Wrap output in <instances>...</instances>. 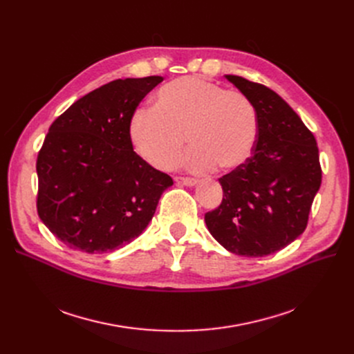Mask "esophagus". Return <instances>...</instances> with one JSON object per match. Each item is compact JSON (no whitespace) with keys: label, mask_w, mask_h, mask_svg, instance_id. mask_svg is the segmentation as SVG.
<instances>
[{"label":"esophagus","mask_w":354,"mask_h":354,"mask_svg":"<svg viewBox=\"0 0 354 354\" xmlns=\"http://www.w3.org/2000/svg\"><path fill=\"white\" fill-rule=\"evenodd\" d=\"M175 180L180 185H185V187H194V185L198 182L196 179L194 178H185V176H176Z\"/></svg>","instance_id":"34e87169"}]
</instances>
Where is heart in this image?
Listing matches in <instances>:
<instances>
[{
  "instance_id": "b5f03b06",
  "label": "heart",
  "mask_w": 354,
  "mask_h": 354,
  "mask_svg": "<svg viewBox=\"0 0 354 354\" xmlns=\"http://www.w3.org/2000/svg\"><path fill=\"white\" fill-rule=\"evenodd\" d=\"M127 130L135 152L156 169H169L179 159L187 135L192 145L185 158L189 169L207 172L218 165L230 171L250 159L258 115L244 93L179 77L158 90L153 107L135 109Z\"/></svg>"
}]
</instances>
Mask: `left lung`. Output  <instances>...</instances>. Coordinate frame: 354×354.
Returning a JSON list of instances; mask_svg holds the SVG:
<instances>
[{
  "instance_id": "8db88e82",
  "label": "left lung",
  "mask_w": 354,
  "mask_h": 354,
  "mask_svg": "<svg viewBox=\"0 0 354 354\" xmlns=\"http://www.w3.org/2000/svg\"><path fill=\"white\" fill-rule=\"evenodd\" d=\"M225 77L254 103L258 138L250 159L219 178L224 196L205 214V224L230 252L264 257L304 232L322 185L319 147L275 91L241 76Z\"/></svg>"
}]
</instances>
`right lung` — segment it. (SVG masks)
Returning <instances> with one entry per match:
<instances>
[{"mask_svg": "<svg viewBox=\"0 0 354 354\" xmlns=\"http://www.w3.org/2000/svg\"><path fill=\"white\" fill-rule=\"evenodd\" d=\"M163 79H119L90 91L55 119L37 156V212L67 247L120 248L152 219L172 178L135 151L129 119Z\"/></svg>", "mask_w": 354, "mask_h": 354, "instance_id": "1", "label": "right lung"}]
</instances>
